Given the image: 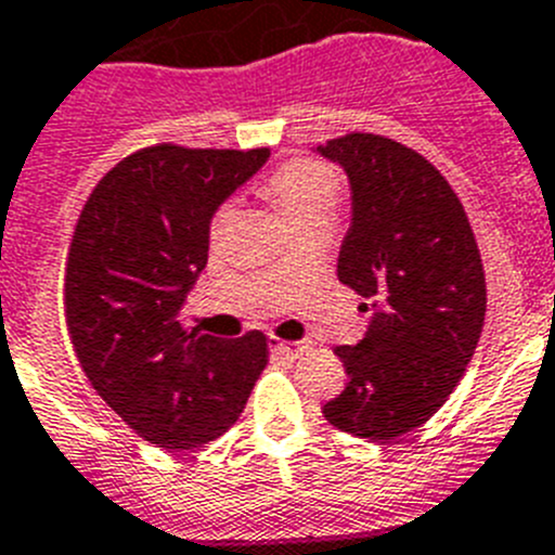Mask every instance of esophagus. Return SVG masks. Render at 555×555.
I'll return each instance as SVG.
<instances>
[{"label": "esophagus", "mask_w": 555, "mask_h": 555, "mask_svg": "<svg viewBox=\"0 0 555 555\" xmlns=\"http://www.w3.org/2000/svg\"><path fill=\"white\" fill-rule=\"evenodd\" d=\"M268 348H271V353H282V356H298V353H304V345H301V341H298V345H289V341L276 339V336H271V339H268Z\"/></svg>", "instance_id": "esophagus-1"}]
</instances>
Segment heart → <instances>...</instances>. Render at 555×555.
<instances>
[{
    "label": "heart",
    "instance_id": "b5f03b06",
    "mask_svg": "<svg viewBox=\"0 0 555 555\" xmlns=\"http://www.w3.org/2000/svg\"><path fill=\"white\" fill-rule=\"evenodd\" d=\"M266 194L282 207L295 232H304L309 227L328 224L339 205L341 183L339 175L318 158H293L284 160L282 167L273 169L266 178ZM235 219V205L224 202L216 207L214 219H210V237L221 241ZM284 271V266H279Z\"/></svg>",
    "mask_w": 555,
    "mask_h": 555
}]
</instances>
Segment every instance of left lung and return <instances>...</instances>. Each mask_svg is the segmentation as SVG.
<instances>
[{
    "mask_svg": "<svg viewBox=\"0 0 555 555\" xmlns=\"http://www.w3.org/2000/svg\"><path fill=\"white\" fill-rule=\"evenodd\" d=\"M318 150L353 189L336 273L375 307L364 339L334 350L348 386L323 416L386 443L441 411L465 375L488 309L481 254L463 202L422 153L364 131Z\"/></svg>",
    "mask_w": 555,
    "mask_h": 555,
    "instance_id": "left-lung-1",
    "label": "left lung"
}]
</instances>
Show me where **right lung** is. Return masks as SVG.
I'll use <instances>...</instances> for the list:
<instances>
[{
	"instance_id": "obj_1",
	"label": "right lung",
	"mask_w": 555,
	"mask_h": 555,
	"mask_svg": "<svg viewBox=\"0 0 555 555\" xmlns=\"http://www.w3.org/2000/svg\"><path fill=\"white\" fill-rule=\"evenodd\" d=\"M268 155L150 144L98 180L76 221L65 262L70 345L98 397L160 449L227 433L268 364L262 331L227 341L178 320L207 266L210 216Z\"/></svg>"
}]
</instances>
